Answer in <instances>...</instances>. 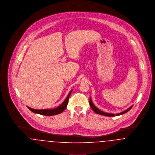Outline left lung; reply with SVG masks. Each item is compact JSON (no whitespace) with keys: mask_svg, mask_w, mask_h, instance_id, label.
Instances as JSON below:
<instances>
[{"mask_svg":"<svg viewBox=\"0 0 155 155\" xmlns=\"http://www.w3.org/2000/svg\"><path fill=\"white\" fill-rule=\"evenodd\" d=\"M89 104L91 106V107L92 108V109L94 110V111H95L97 114H101V115H103V116H108V117H114L115 116H120V115H122L124 113H126L127 111L130 110L132 107H133V106H131V107H130L129 108H128L127 110L123 111L122 112H120L119 113L117 114H113V113H106V112H104L103 111L101 110L100 109H99L97 107H96V106L94 104V103L92 101V99L91 97H90L89 98Z\"/></svg>","mask_w":155,"mask_h":155,"instance_id":"obj_1","label":"left lung"}]
</instances>
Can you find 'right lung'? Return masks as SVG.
<instances>
[{
  "label": "right lung",
  "mask_w": 155,
  "mask_h": 155,
  "mask_svg": "<svg viewBox=\"0 0 155 155\" xmlns=\"http://www.w3.org/2000/svg\"><path fill=\"white\" fill-rule=\"evenodd\" d=\"M73 89L71 90V91L69 92L68 95L67 96L66 99L64 101V102L61 103L60 106L58 107L54 108V109H32L30 107L27 106V107L30 109V110L32 111L34 113H37L39 114H41V115H44V116H54V115H56L60 114L61 113H62L63 111L65 110V109L66 108L68 102V99H69V97L71 95V93L72 92Z\"/></svg>",
  "instance_id": "right-lung-1"
}]
</instances>
